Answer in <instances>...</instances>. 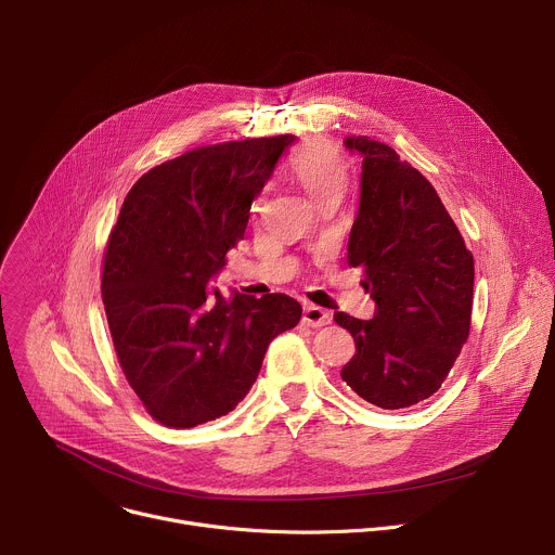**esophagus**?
I'll return each instance as SVG.
<instances>
[{
  "label": "esophagus",
  "mask_w": 555,
  "mask_h": 555,
  "mask_svg": "<svg viewBox=\"0 0 555 555\" xmlns=\"http://www.w3.org/2000/svg\"><path fill=\"white\" fill-rule=\"evenodd\" d=\"M302 323L309 327H325L332 323V313L315 305H305L302 309Z\"/></svg>",
  "instance_id": "obj_1"
}]
</instances>
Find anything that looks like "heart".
I'll return each mask as SVG.
<instances>
[{
  "instance_id": "1",
  "label": "heart",
  "mask_w": 555,
  "mask_h": 555,
  "mask_svg": "<svg viewBox=\"0 0 555 555\" xmlns=\"http://www.w3.org/2000/svg\"><path fill=\"white\" fill-rule=\"evenodd\" d=\"M292 173L315 204L332 197L340 199L349 182L343 155L327 142H307L300 146L292 155Z\"/></svg>"
}]
</instances>
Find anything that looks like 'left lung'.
Returning a JSON list of instances; mask_svg holds the SVG:
<instances>
[{
	"label": "left lung",
	"instance_id": "1",
	"mask_svg": "<svg viewBox=\"0 0 555 555\" xmlns=\"http://www.w3.org/2000/svg\"><path fill=\"white\" fill-rule=\"evenodd\" d=\"M345 146L362 155L347 261L364 272L375 315L334 313L356 340L340 375L379 409H409L439 390L467 340L474 259L433 184L395 149L366 135Z\"/></svg>",
	"mask_w": 555,
	"mask_h": 555
}]
</instances>
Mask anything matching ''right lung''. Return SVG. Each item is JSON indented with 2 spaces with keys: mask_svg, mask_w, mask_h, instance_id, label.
Returning <instances> with one entry per match:
<instances>
[{
  "mask_svg": "<svg viewBox=\"0 0 555 555\" xmlns=\"http://www.w3.org/2000/svg\"><path fill=\"white\" fill-rule=\"evenodd\" d=\"M296 135L193 149L127 193L103 266V302L127 382L151 417L193 428L253 388L268 345L298 325L285 294L210 289L250 206Z\"/></svg>",
  "mask_w": 555,
  "mask_h": 555,
  "instance_id": "right-lung-1",
  "label": "right lung"
}]
</instances>
